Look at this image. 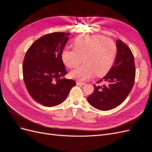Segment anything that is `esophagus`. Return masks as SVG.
I'll use <instances>...</instances> for the list:
<instances>
[{"label": "esophagus", "instance_id": "34e87169", "mask_svg": "<svg viewBox=\"0 0 152 152\" xmlns=\"http://www.w3.org/2000/svg\"><path fill=\"white\" fill-rule=\"evenodd\" d=\"M76 83H77V85H78V86H83L85 84L84 82H79V81H77Z\"/></svg>", "mask_w": 152, "mask_h": 152}]
</instances>
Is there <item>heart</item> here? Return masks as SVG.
<instances>
[{
  "label": "heart",
  "mask_w": 152,
  "mask_h": 152,
  "mask_svg": "<svg viewBox=\"0 0 152 152\" xmlns=\"http://www.w3.org/2000/svg\"><path fill=\"white\" fill-rule=\"evenodd\" d=\"M73 49H65L61 58L68 68L85 63L70 72V77L79 80L90 79L94 74L105 75L112 68L116 58L117 45L111 39L99 35L83 34L73 41Z\"/></svg>",
  "instance_id": "1"
}]
</instances>
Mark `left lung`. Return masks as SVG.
<instances>
[{"mask_svg": "<svg viewBox=\"0 0 152 152\" xmlns=\"http://www.w3.org/2000/svg\"><path fill=\"white\" fill-rule=\"evenodd\" d=\"M117 43V56L110 70L97 83L94 84L93 94L87 96L89 103L102 111L112 110L120 105L126 99L134 84L136 68L134 59L130 48L118 39Z\"/></svg>", "mask_w": 152, "mask_h": 152, "instance_id": "left-lung-1", "label": "left lung"}]
</instances>
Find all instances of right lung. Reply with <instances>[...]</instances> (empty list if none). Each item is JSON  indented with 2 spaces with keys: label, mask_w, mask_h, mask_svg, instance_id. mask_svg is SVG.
Listing matches in <instances>:
<instances>
[{
  "label": "right lung",
  "mask_w": 152,
  "mask_h": 152,
  "mask_svg": "<svg viewBox=\"0 0 152 152\" xmlns=\"http://www.w3.org/2000/svg\"><path fill=\"white\" fill-rule=\"evenodd\" d=\"M70 33L46 34L31 44L23 65L26 89L37 102L45 107H55L66 99L75 80L62 78L67 72L61 58Z\"/></svg>",
  "instance_id": "obj_1"
}]
</instances>
